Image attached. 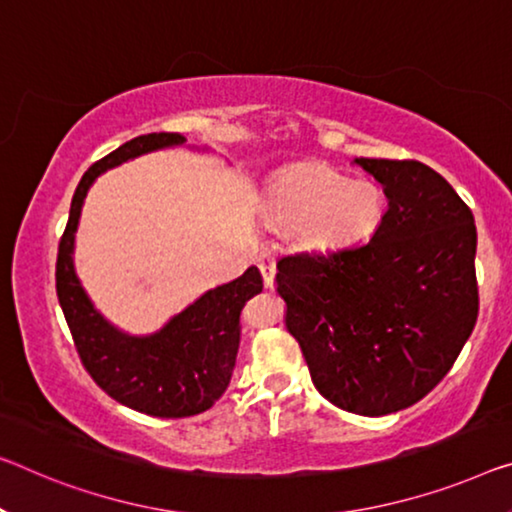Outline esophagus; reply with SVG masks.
I'll return each mask as SVG.
<instances>
[{"mask_svg": "<svg viewBox=\"0 0 512 512\" xmlns=\"http://www.w3.org/2000/svg\"><path fill=\"white\" fill-rule=\"evenodd\" d=\"M258 270L263 274V281L267 288L274 286V277H277V263H274V258L263 251L261 256H258Z\"/></svg>", "mask_w": 512, "mask_h": 512, "instance_id": "esophagus-1", "label": "esophagus"}]
</instances>
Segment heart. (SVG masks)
<instances>
[{
    "label": "heart",
    "instance_id": "1",
    "mask_svg": "<svg viewBox=\"0 0 512 512\" xmlns=\"http://www.w3.org/2000/svg\"><path fill=\"white\" fill-rule=\"evenodd\" d=\"M382 190L368 180H348L325 164H297L267 187L265 215L288 229L290 245L327 254L364 238L380 224Z\"/></svg>",
    "mask_w": 512,
    "mask_h": 512
}]
</instances>
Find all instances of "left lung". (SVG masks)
I'll use <instances>...</instances> for the list:
<instances>
[{
    "label": "left lung",
    "mask_w": 512,
    "mask_h": 512,
    "mask_svg": "<svg viewBox=\"0 0 512 512\" xmlns=\"http://www.w3.org/2000/svg\"><path fill=\"white\" fill-rule=\"evenodd\" d=\"M387 196L366 245L277 263L286 327L329 403L384 416L451 371L478 316L476 224L467 203L414 160L357 157Z\"/></svg>",
    "instance_id": "left-lung-1"
}]
</instances>
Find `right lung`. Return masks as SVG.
Segmentation results:
<instances>
[{
  "label": "right lung",
  "mask_w": 512,
  "mask_h": 512,
  "mask_svg": "<svg viewBox=\"0 0 512 512\" xmlns=\"http://www.w3.org/2000/svg\"><path fill=\"white\" fill-rule=\"evenodd\" d=\"M176 132L141 135L102 157L77 185L57 256V297L86 371L102 391L132 410L180 419L210 410L231 382L240 348V313L263 290L256 265L215 286L153 334H128L93 306L75 272V233L86 194L105 171L139 155L185 146Z\"/></svg>",
  "instance_id": "right-lung-1"
}]
</instances>
